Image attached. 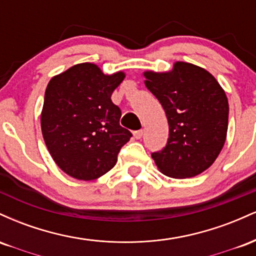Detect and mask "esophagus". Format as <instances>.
<instances>
[{
	"instance_id": "1",
	"label": "esophagus",
	"mask_w": 256,
	"mask_h": 256,
	"mask_svg": "<svg viewBox=\"0 0 256 256\" xmlns=\"http://www.w3.org/2000/svg\"><path fill=\"white\" fill-rule=\"evenodd\" d=\"M134 138H136V140H140V138H142V136H143V130H137V131H134Z\"/></svg>"
}]
</instances>
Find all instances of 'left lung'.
<instances>
[{
  "instance_id": "left-lung-1",
  "label": "left lung",
  "mask_w": 256,
  "mask_h": 256,
  "mask_svg": "<svg viewBox=\"0 0 256 256\" xmlns=\"http://www.w3.org/2000/svg\"><path fill=\"white\" fill-rule=\"evenodd\" d=\"M143 77L168 120L167 146L152 154L158 171L172 178L206 171L228 134V101L222 85L204 68L184 61H176L166 72L146 71Z\"/></svg>"
}]
</instances>
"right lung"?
I'll return each mask as SVG.
<instances>
[{
    "instance_id": "add662e5",
    "label": "right lung",
    "mask_w": 256,
    "mask_h": 256,
    "mask_svg": "<svg viewBox=\"0 0 256 256\" xmlns=\"http://www.w3.org/2000/svg\"><path fill=\"white\" fill-rule=\"evenodd\" d=\"M122 71L104 74L98 64H77L54 76L46 89L40 128L52 160L70 177L94 180L113 168L132 134L120 126L112 102Z\"/></svg>"
}]
</instances>
